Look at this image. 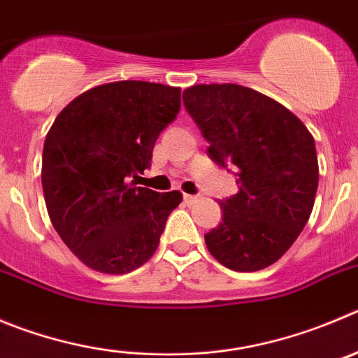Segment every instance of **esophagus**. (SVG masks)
I'll list each match as a JSON object with an SVG mask.
<instances>
[{
  "mask_svg": "<svg viewBox=\"0 0 358 358\" xmlns=\"http://www.w3.org/2000/svg\"><path fill=\"white\" fill-rule=\"evenodd\" d=\"M183 199H185L187 205H192V203H196L199 199V196H192V194H183Z\"/></svg>",
  "mask_w": 358,
  "mask_h": 358,
  "instance_id": "1",
  "label": "esophagus"
}]
</instances>
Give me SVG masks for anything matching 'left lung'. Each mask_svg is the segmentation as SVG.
Here are the masks:
<instances>
[{"instance_id": "1", "label": "left lung", "mask_w": 358, "mask_h": 358, "mask_svg": "<svg viewBox=\"0 0 358 358\" xmlns=\"http://www.w3.org/2000/svg\"><path fill=\"white\" fill-rule=\"evenodd\" d=\"M183 106L210 143V159L236 171L238 192L220 199L222 222L205 235L210 255L236 272L266 268L293 245L315 206V139L282 103L245 86H190Z\"/></svg>"}]
</instances>
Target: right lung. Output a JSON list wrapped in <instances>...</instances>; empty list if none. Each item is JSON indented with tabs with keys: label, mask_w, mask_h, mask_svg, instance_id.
<instances>
[{
	"label": "right lung",
	"mask_w": 358,
	"mask_h": 358,
	"mask_svg": "<svg viewBox=\"0 0 358 358\" xmlns=\"http://www.w3.org/2000/svg\"><path fill=\"white\" fill-rule=\"evenodd\" d=\"M180 111V88L146 81L100 85L56 116L43 143L42 187L49 217L86 266L102 273L139 268L157 250L178 190L134 180Z\"/></svg>",
	"instance_id": "obj_1"
}]
</instances>
